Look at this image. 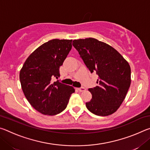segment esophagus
I'll return each instance as SVG.
<instances>
[{"instance_id":"1","label":"esophagus","mask_w":150,"mask_h":150,"mask_svg":"<svg viewBox=\"0 0 150 150\" xmlns=\"http://www.w3.org/2000/svg\"><path fill=\"white\" fill-rule=\"evenodd\" d=\"M77 89H78L79 91V92H83V91H85V88L83 87H81L80 88H78Z\"/></svg>"}]
</instances>
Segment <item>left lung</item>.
<instances>
[{
	"instance_id": "1",
	"label": "left lung",
	"mask_w": 150,
	"mask_h": 150,
	"mask_svg": "<svg viewBox=\"0 0 150 150\" xmlns=\"http://www.w3.org/2000/svg\"><path fill=\"white\" fill-rule=\"evenodd\" d=\"M73 45L91 73L98 75V85L88 88L92 98L86 103L91 112L110 115L120 107L131 83L128 63L115 49L95 38L75 40Z\"/></svg>"
}]
</instances>
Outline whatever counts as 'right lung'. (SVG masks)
Listing matches in <instances>:
<instances>
[{"label":"right lung","mask_w":150,"mask_h":150,"mask_svg":"<svg viewBox=\"0 0 150 150\" xmlns=\"http://www.w3.org/2000/svg\"><path fill=\"white\" fill-rule=\"evenodd\" d=\"M72 40L54 39L37 48L20 72L22 88L32 107L45 115L64 110L74 88L52 79L59 77V67L71 50Z\"/></svg>","instance_id":"right-lung-1"}]
</instances>
